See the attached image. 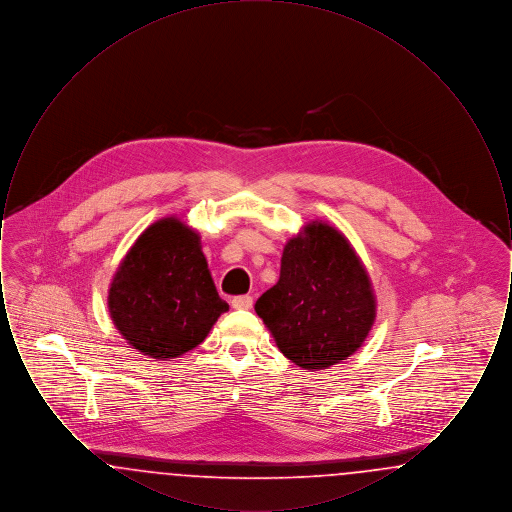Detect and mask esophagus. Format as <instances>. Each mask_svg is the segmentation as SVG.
Masks as SVG:
<instances>
[{
  "mask_svg": "<svg viewBox=\"0 0 512 512\" xmlns=\"http://www.w3.org/2000/svg\"><path fill=\"white\" fill-rule=\"evenodd\" d=\"M232 307L238 311H247L253 307V297L251 295H236L232 299Z\"/></svg>",
  "mask_w": 512,
  "mask_h": 512,
  "instance_id": "esophagus-1",
  "label": "esophagus"
}]
</instances>
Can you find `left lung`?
Wrapping results in <instances>:
<instances>
[{"label": "left lung", "mask_w": 512, "mask_h": 512, "mask_svg": "<svg viewBox=\"0 0 512 512\" xmlns=\"http://www.w3.org/2000/svg\"><path fill=\"white\" fill-rule=\"evenodd\" d=\"M282 255L280 280L263 293L255 311L278 349L297 366L317 370L355 353L376 317L370 280L338 230L307 226Z\"/></svg>", "instance_id": "8db88e82"}]
</instances>
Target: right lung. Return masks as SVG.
Listing matches in <instances>:
<instances>
[{
    "mask_svg": "<svg viewBox=\"0 0 512 512\" xmlns=\"http://www.w3.org/2000/svg\"><path fill=\"white\" fill-rule=\"evenodd\" d=\"M224 311L199 236L172 217L136 240L109 290V313L124 340L163 361L197 347Z\"/></svg>",
    "mask_w": 512,
    "mask_h": 512,
    "instance_id": "1",
    "label": "right lung"
}]
</instances>
